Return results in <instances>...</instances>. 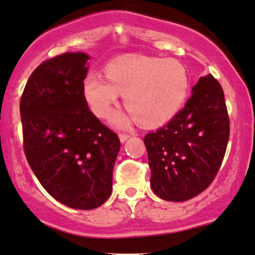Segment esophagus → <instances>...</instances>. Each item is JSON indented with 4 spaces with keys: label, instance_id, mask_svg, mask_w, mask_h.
Listing matches in <instances>:
<instances>
[{
    "label": "esophagus",
    "instance_id": "esophagus-1",
    "mask_svg": "<svg viewBox=\"0 0 255 255\" xmlns=\"http://www.w3.org/2000/svg\"><path fill=\"white\" fill-rule=\"evenodd\" d=\"M129 134H126V133H121L120 134V140H121V143H125L126 140H127L128 138H129Z\"/></svg>",
    "mask_w": 255,
    "mask_h": 255
}]
</instances>
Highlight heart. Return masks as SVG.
I'll list each match as a JSON object with an SVG mask.
<instances>
[{
  "label": "heart",
  "instance_id": "obj_1",
  "mask_svg": "<svg viewBox=\"0 0 255 255\" xmlns=\"http://www.w3.org/2000/svg\"><path fill=\"white\" fill-rule=\"evenodd\" d=\"M105 78L96 73L83 80V96L100 119H109L120 95L129 115H116L115 123L126 127L130 119L144 126H159L176 116L189 89L188 72L172 58L127 56L104 68Z\"/></svg>",
  "mask_w": 255,
  "mask_h": 255
}]
</instances>
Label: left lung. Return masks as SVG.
<instances>
[{
  "label": "left lung",
  "instance_id": "1",
  "mask_svg": "<svg viewBox=\"0 0 255 255\" xmlns=\"http://www.w3.org/2000/svg\"><path fill=\"white\" fill-rule=\"evenodd\" d=\"M230 136V120L220 83L200 77L186 106L144 144L157 197L184 202L205 191L220 170Z\"/></svg>",
  "mask_w": 255,
  "mask_h": 255
}]
</instances>
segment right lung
<instances>
[{
    "label": "right lung",
    "instance_id": "add662e5",
    "mask_svg": "<svg viewBox=\"0 0 255 255\" xmlns=\"http://www.w3.org/2000/svg\"><path fill=\"white\" fill-rule=\"evenodd\" d=\"M89 56L66 52L40 64L20 99L23 145L41 186L79 210L103 205L112 192L120 139L83 96Z\"/></svg>",
    "mask_w": 255,
    "mask_h": 255
}]
</instances>
